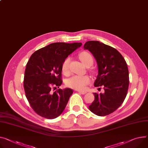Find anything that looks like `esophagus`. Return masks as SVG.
Instances as JSON below:
<instances>
[{
  "mask_svg": "<svg viewBox=\"0 0 148 148\" xmlns=\"http://www.w3.org/2000/svg\"><path fill=\"white\" fill-rule=\"evenodd\" d=\"M78 92H79V94H82V95H84V94H85L86 93V92H84V91H78Z\"/></svg>",
  "mask_w": 148,
  "mask_h": 148,
  "instance_id": "1",
  "label": "esophagus"
}]
</instances>
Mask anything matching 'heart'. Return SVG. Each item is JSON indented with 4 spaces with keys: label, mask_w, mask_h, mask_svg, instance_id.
Returning a JSON list of instances; mask_svg holds the SVG:
<instances>
[{
    "label": "heart",
    "mask_w": 148,
    "mask_h": 148,
    "mask_svg": "<svg viewBox=\"0 0 148 148\" xmlns=\"http://www.w3.org/2000/svg\"><path fill=\"white\" fill-rule=\"evenodd\" d=\"M79 59L85 66L89 67L92 64L94 59L92 55L89 53L87 51H83L79 54ZM70 60L71 58L69 57H68V58L64 59L62 65V72L66 75L70 74ZM90 78L88 75H74L67 79L66 84L68 87L71 88L78 90H84L85 89L86 86L90 83Z\"/></svg>",
    "instance_id": "1"
}]
</instances>
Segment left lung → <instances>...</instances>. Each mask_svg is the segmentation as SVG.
Listing matches in <instances>:
<instances>
[{"label": "left lung", "mask_w": 148, "mask_h": 148, "mask_svg": "<svg viewBox=\"0 0 148 148\" xmlns=\"http://www.w3.org/2000/svg\"><path fill=\"white\" fill-rule=\"evenodd\" d=\"M95 58L98 74L95 87H103L104 93H94L95 99L89 106L90 111L99 116L115 111L123 103L129 84L126 62L114 48L98 41H88L84 45Z\"/></svg>", "instance_id": "8db88e82"}]
</instances>
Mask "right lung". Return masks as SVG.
<instances>
[{
  "instance_id": "right-lung-1",
  "label": "right lung",
  "mask_w": 148,
  "mask_h": 148,
  "mask_svg": "<svg viewBox=\"0 0 148 148\" xmlns=\"http://www.w3.org/2000/svg\"><path fill=\"white\" fill-rule=\"evenodd\" d=\"M81 42H54L34 53L27 63L24 88L29 105L37 114L47 119L59 116L73 94L59 89L63 81L62 65Z\"/></svg>"
}]
</instances>
